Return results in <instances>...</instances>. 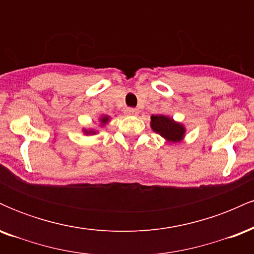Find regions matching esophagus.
<instances>
[{"instance_id":"obj_1","label":"esophagus","mask_w":254,"mask_h":254,"mask_svg":"<svg viewBox=\"0 0 254 254\" xmlns=\"http://www.w3.org/2000/svg\"><path fill=\"white\" fill-rule=\"evenodd\" d=\"M125 113H127V115H130V116H136L137 113H138V110L133 109V107H127V109L125 110Z\"/></svg>"}]
</instances>
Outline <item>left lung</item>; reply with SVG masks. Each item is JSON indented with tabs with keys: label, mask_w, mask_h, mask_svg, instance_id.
Returning a JSON list of instances; mask_svg holds the SVG:
<instances>
[{
	"label": "left lung",
	"mask_w": 254,
	"mask_h": 254,
	"mask_svg": "<svg viewBox=\"0 0 254 254\" xmlns=\"http://www.w3.org/2000/svg\"><path fill=\"white\" fill-rule=\"evenodd\" d=\"M151 129L160 133L162 137L171 142H178L183 138L185 129L183 125L173 122V119L165 116H151Z\"/></svg>",
	"instance_id": "8db88e82"
}]
</instances>
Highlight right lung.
I'll list each match as a JSON object with an SVG mask.
<instances>
[{
  "instance_id": "1",
  "label": "right lung",
  "mask_w": 254,
  "mask_h": 254,
  "mask_svg": "<svg viewBox=\"0 0 254 254\" xmlns=\"http://www.w3.org/2000/svg\"><path fill=\"white\" fill-rule=\"evenodd\" d=\"M107 121H109V118H107V117H103V118H101V123H106Z\"/></svg>"
}]
</instances>
